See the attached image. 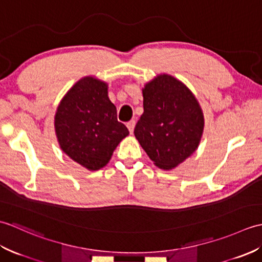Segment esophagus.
<instances>
[{
  "instance_id": "34e87169",
  "label": "esophagus",
  "mask_w": 262,
  "mask_h": 262,
  "mask_svg": "<svg viewBox=\"0 0 262 262\" xmlns=\"http://www.w3.org/2000/svg\"><path fill=\"white\" fill-rule=\"evenodd\" d=\"M126 126H127L128 130H129L130 134H133V132H134V127H135V120H130V121H128L127 124H126Z\"/></svg>"
}]
</instances>
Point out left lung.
I'll list each match as a JSON object with an SVG mask.
<instances>
[{"label": "left lung", "mask_w": 262, "mask_h": 262, "mask_svg": "<svg viewBox=\"0 0 262 262\" xmlns=\"http://www.w3.org/2000/svg\"><path fill=\"white\" fill-rule=\"evenodd\" d=\"M144 113L135 137L154 164L171 170L196 151L204 130V115L192 92L168 74L143 89Z\"/></svg>", "instance_id": "1"}]
</instances>
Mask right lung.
<instances>
[{
    "mask_svg": "<svg viewBox=\"0 0 262 262\" xmlns=\"http://www.w3.org/2000/svg\"><path fill=\"white\" fill-rule=\"evenodd\" d=\"M55 132L62 151L90 171L107 165L129 134L117 120L108 84L93 76L83 77L65 94L55 115Z\"/></svg>",
    "mask_w": 262,
    "mask_h": 262,
    "instance_id": "right-lung-1",
    "label": "right lung"
}]
</instances>
